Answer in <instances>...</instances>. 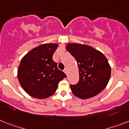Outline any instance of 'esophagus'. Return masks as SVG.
I'll return each instance as SVG.
<instances>
[{
  "mask_svg": "<svg viewBox=\"0 0 129 129\" xmlns=\"http://www.w3.org/2000/svg\"><path fill=\"white\" fill-rule=\"evenodd\" d=\"M64 73H66V74L67 75H68V70H67L66 68V69H65V70H64Z\"/></svg>",
  "mask_w": 129,
  "mask_h": 129,
  "instance_id": "esophagus-1",
  "label": "esophagus"
}]
</instances>
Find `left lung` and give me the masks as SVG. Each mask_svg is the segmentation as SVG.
<instances>
[{"mask_svg":"<svg viewBox=\"0 0 129 129\" xmlns=\"http://www.w3.org/2000/svg\"><path fill=\"white\" fill-rule=\"evenodd\" d=\"M66 49L76 59L79 81L70 85L75 96L88 99L98 94L108 85L111 67L106 56L92 46L78 43H69Z\"/></svg>","mask_w":129,"mask_h":129,"instance_id":"8db88e82","label":"left lung"}]
</instances>
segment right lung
<instances>
[{"mask_svg":"<svg viewBox=\"0 0 129 129\" xmlns=\"http://www.w3.org/2000/svg\"><path fill=\"white\" fill-rule=\"evenodd\" d=\"M58 46L56 43L41 44L21 59L18 70V81L23 89L33 98L43 99L52 96L59 81L66 77L52 59Z\"/></svg>","mask_w":129,"mask_h":129,"instance_id":"obj_1","label":"right lung"}]
</instances>
